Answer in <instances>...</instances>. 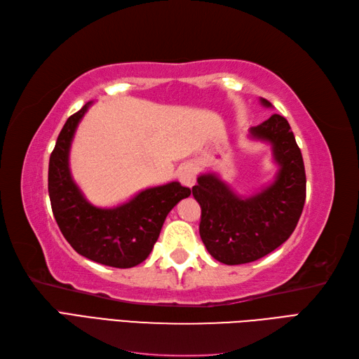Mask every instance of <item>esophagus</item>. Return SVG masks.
I'll use <instances>...</instances> for the list:
<instances>
[{"instance_id":"obj_1","label":"esophagus","mask_w":359,"mask_h":359,"mask_svg":"<svg viewBox=\"0 0 359 359\" xmlns=\"http://www.w3.org/2000/svg\"><path fill=\"white\" fill-rule=\"evenodd\" d=\"M178 180L186 187H193V184L196 182V175H194V170L190 166L182 168L178 173Z\"/></svg>"}]
</instances>
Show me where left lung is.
I'll return each instance as SVG.
<instances>
[{"mask_svg": "<svg viewBox=\"0 0 359 359\" xmlns=\"http://www.w3.org/2000/svg\"><path fill=\"white\" fill-rule=\"evenodd\" d=\"M271 107V103L260 99ZM250 137L273 148L276 181L241 198L215 173H203L191 189L201 205L199 233L210 255L226 265H241L274 252L295 231L306 202V169L285 116L271 115L250 128Z\"/></svg>", "mask_w": 359, "mask_h": 359, "instance_id": "8db88e82", "label": "left lung"}]
</instances>
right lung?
<instances>
[{
    "label": "right lung",
    "instance_id": "obj_1",
    "mask_svg": "<svg viewBox=\"0 0 359 359\" xmlns=\"http://www.w3.org/2000/svg\"><path fill=\"white\" fill-rule=\"evenodd\" d=\"M93 102L73 114L49 158L48 190L52 212L69 244L83 257L114 268H132L149 256L166 215L191 190L172 181L137 193L114 208H99L85 199L72 178L69 154L82 116Z\"/></svg>",
    "mask_w": 359,
    "mask_h": 359
}]
</instances>
